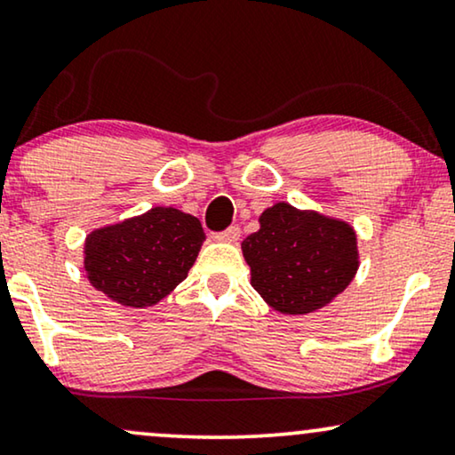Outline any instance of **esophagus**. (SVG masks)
<instances>
[{
    "label": "esophagus",
    "mask_w": 455,
    "mask_h": 455,
    "mask_svg": "<svg viewBox=\"0 0 455 455\" xmlns=\"http://www.w3.org/2000/svg\"><path fill=\"white\" fill-rule=\"evenodd\" d=\"M212 237L216 241H224V243H237L241 237V228L239 227H228L220 233H212Z\"/></svg>",
    "instance_id": "esophagus-1"
}]
</instances>
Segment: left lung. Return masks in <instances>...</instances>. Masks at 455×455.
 Instances as JSON below:
<instances>
[{
  "label": "left lung",
  "instance_id": "1",
  "mask_svg": "<svg viewBox=\"0 0 455 455\" xmlns=\"http://www.w3.org/2000/svg\"><path fill=\"white\" fill-rule=\"evenodd\" d=\"M251 287L285 315L313 313L347 290L359 267L356 235L347 222L275 204L241 243Z\"/></svg>",
  "mask_w": 455,
  "mask_h": 455
}]
</instances>
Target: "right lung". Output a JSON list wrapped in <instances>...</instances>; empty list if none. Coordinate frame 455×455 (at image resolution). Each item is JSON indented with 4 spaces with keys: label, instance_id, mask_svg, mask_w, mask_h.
<instances>
[{
    "label": "right lung",
    "instance_id": "1",
    "mask_svg": "<svg viewBox=\"0 0 455 455\" xmlns=\"http://www.w3.org/2000/svg\"><path fill=\"white\" fill-rule=\"evenodd\" d=\"M205 233L191 214L153 208L85 239L90 283L132 308L153 307L187 279Z\"/></svg>",
    "mask_w": 455,
    "mask_h": 455
}]
</instances>
